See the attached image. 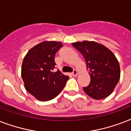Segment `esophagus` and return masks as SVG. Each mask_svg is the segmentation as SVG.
I'll return each instance as SVG.
<instances>
[{
	"label": "esophagus",
	"instance_id": "1",
	"mask_svg": "<svg viewBox=\"0 0 131 131\" xmlns=\"http://www.w3.org/2000/svg\"><path fill=\"white\" fill-rule=\"evenodd\" d=\"M78 72L76 69H74L73 71L72 72V75H73V76H75V77L78 75Z\"/></svg>",
	"mask_w": 131,
	"mask_h": 131
}]
</instances>
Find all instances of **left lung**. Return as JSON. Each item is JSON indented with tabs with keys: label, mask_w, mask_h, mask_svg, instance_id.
I'll return each instance as SVG.
<instances>
[{
	"label": "left lung",
	"mask_w": 131,
	"mask_h": 131,
	"mask_svg": "<svg viewBox=\"0 0 131 131\" xmlns=\"http://www.w3.org/2000/svg\"><path fill=\"white\" fill-rule=\"evenodd\" d=\"M85 58L90 71V82L84 92L96 100L105 99L113 92L120 78V64L116 57L105 46L94 41L72 43Z\"/></svg>",
	"instance_id": "obj_1"
}]
</instances>
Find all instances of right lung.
I'll list each match as a JSON object with an SVG mask.
<instances>
[{"label": "right lung", "mask_w": 131, "mask_h": 131, "mask_svg": "<svg viewBox=\"0 0 131 131\" xmlns=\"http://www.w3.org/2000/svg\"><path fill=\"white\" fill-rule=\"evenodd\" d=\"M61 42L43 41L30 49L23 60L21 78L26 90L39 101L54 99L65 86L69 76L55 68L54 57Z\"/></svg>", "instance_id": "right-lung-1"}]
</instances>
